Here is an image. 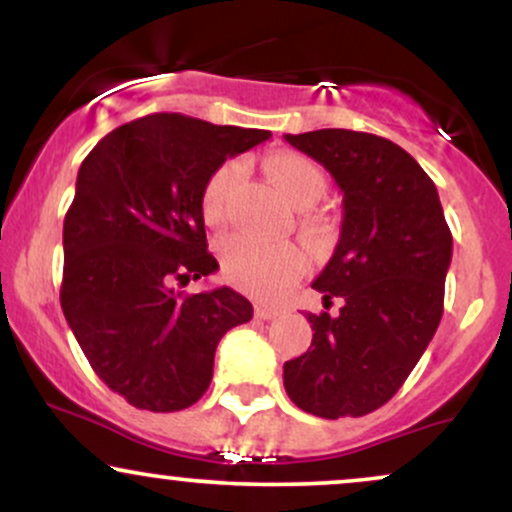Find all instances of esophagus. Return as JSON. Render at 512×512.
Instances as JSON below:
<instances>
[{"instance_id":"1","label":"esophagus","mask_w":512,"mask_h":512,"mask_svg":"<svg viewBox=\"0 0 512 512\" xmlns=\"http://www.w3.org/2000/svg\"><path fill=\"white\" fill-rule=\"evenodd\" d=\"M255 315L260 317V320H274V317L281 315V308H272V305H257Z\"/></svg>"}]
</instances>
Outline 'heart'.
<instances>
[{
    "instance_id": "1",
    "label": "heart",
    "mask_w": 512,
    "mask_h": 512,
    "mask_svg": "<svg viewBox=\"0 0 512 512\" xmlns=\"http://www.w3.org/2000/svg\"><path fill=\"white\" fill-rule=\"evenodd\" d=\"M267 173L279 192L296 209H308L325 195L327 180L322 170L310 158L298 154H274L267 158ZM240 163H223L211 175L202 192V214L209 226H223L231 209V197L240 180ZM301 228L308 236H322L325 221L320 216H308L301 221ZM219 260L223 272L240 289L257 293V296H274L284 289L291 279H296L305 267V255L293 243H264L248 233H233L219 243Z\"/></svg>"
}]
</instances>
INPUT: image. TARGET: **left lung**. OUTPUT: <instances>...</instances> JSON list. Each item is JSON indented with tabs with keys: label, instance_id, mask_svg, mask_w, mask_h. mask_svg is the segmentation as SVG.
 I'll return each instance as SVG.
<instances>
[{
	"label": "left lung",
	"instance_id": "1",
	"mask_svg": "<svg viewBox=\"0 0 512 512\" xmlns=\"http://www.w3.org/2000/svg\"><path fill=\"white\" fill-rule=\"evenodd\" d=\"M342 190V236L313 281L325 308L313 342L284 363L286 395L322 419L383 407L419 363L443 317L452 233L426 170L390 139L354 129L286 134Z\"/></svg>",
	"mask_w": 512,
	"mask_h": 512
}]
</instances>
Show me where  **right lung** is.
Masks as SVG:
<instances>
[{
	"instance_id": "obj_1",
	"label": "right lung",
	"mask_w": 512,
	"mask_h": 512,
	"mask_svg": "<svg viewBox=\"0 0 512 512\" xmlns=\"http://www.w3.org/2000/svg\"><path fill=\"white\" fill-rule=\"evenodd\" d=\"M267 129L154 113L113 129L76 175L60 303L91 368L132 407L180 411L207 392L221 337L252 320L238 291L185 293L214 274L202 192Z\"/></svg>"
}]
</instances>
